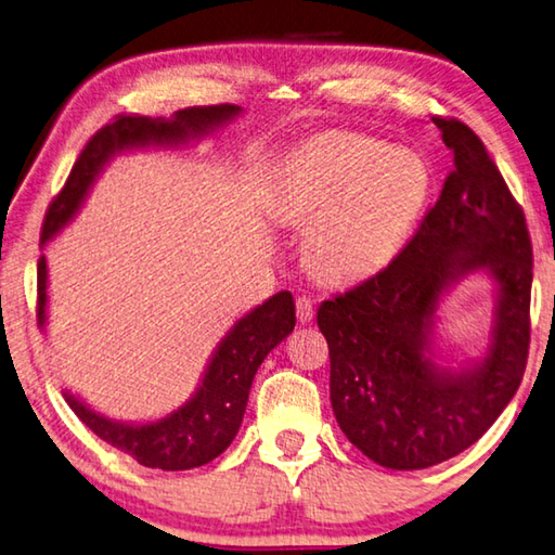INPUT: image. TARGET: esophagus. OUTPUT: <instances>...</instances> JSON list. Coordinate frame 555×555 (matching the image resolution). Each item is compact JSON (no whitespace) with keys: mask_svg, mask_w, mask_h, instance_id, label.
<instances>
[{"mask_svg":"<svg viewBox=\"0 0 555 555\" xmlns=\"http://www.w3.org/2000/svg\"><path fill=\"white\" fill-rule=\"evenodd\" d=\"M296 312H298V320L304 322H310L312 315H315V308H312V300L308 296H298L296 298Z\"/></svg>","mask_w":555,"mask_h":555,"instance_id":"obj_1","label":"esophagus"}]
</instances>
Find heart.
<instances>
[{
    "mask_svg": "<svg viewBox=\"0 0 555 555\" xmlns=\"http://www.w3.org/2000/svg\"><path fill=\"white\" fill-rule=\"evenodd\" d=\"M431 191L425 157L359 133L312 138L279 198L288 225H315L310 257L337 281L374 276L405 247Z\"/></svg>",
    "mask_w": 555,
    "mask_h": 555,
    "instance_id": "obj_1",
    "label": "heart"
}]
</instances>
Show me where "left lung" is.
I'll return each instance as SVG.
<instances>
[{
    "instance_id": "obj_1",
    "label": "left lung",
    "mask_w": 555,
    "mask_h": 555,
    "mask_svg": "<svg viewBox=\"0 0 555 555\" xmlns=\"http://www.w3.org/2000/svg\"><path fill=\"white\" fill-rule=\"evenodd\" d=\"M453 153L437 204L388 267L322 300L337 425L371 461L429 468L486 435L515 396L529 359L533 255L527 218L476 130L431 116ZM501 284L496 339L470 375H441L421 354L440 291L466 270Z\"/></svg>"
}]
</instances>
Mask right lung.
Masks as SVG:
<instances>
[{"label":"right lung","mask_w":555,"mask_h":555,"mask_svg":"<svg viewBox=\"0 0 555 555\" xmlns=\"http://www.w3.org/2000/svg\"><path fill=\"white\" fill-rule=\"evenodd\" d=\"M237 106H194L177 111L172 118H147L138 114H118L104 128L89 138L77 163L69 172L65 186L50 201L46 210L40 245H46L60 228H63L75 210L82 204L89 184L106 159L126 147L140 145H167L181 143L186 138H196L214 126L237 114ZM46 257L38 259V300L36 320L43 327L46 322ZM296 325V304L288 291L271 296L264 306H259L245 315L233 327V332L218 347L214 361L204 376V383L184 408L172 415L153 422V425L130 427L116 425L106 417H99L85 402H79L69 392H63L67 405L75 415L118 451L133 456L140 466L163 470H189L220 456L230 441L235 439L240 422H243L251 378L264 357L279 341H284Z\"/></svg>","instance_id":"1"}]
</instances>
